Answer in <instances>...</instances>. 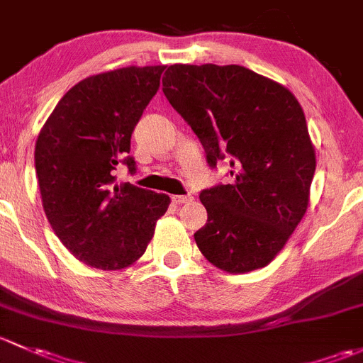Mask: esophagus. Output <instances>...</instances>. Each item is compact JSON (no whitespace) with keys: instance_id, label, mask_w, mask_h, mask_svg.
<instances>
[{"instance_id":"obj_1","label":"esophagus","mask_w":363,"mask_h":363,"mask_svg":"<svg viewBox=\"0 0 363 363\" xmlns=\"http://www.w3.org/2000/svg\"><path fill=\"white\" fill-rule=\"evenodd\" d=\"M171 201H173L174 204H183V203H189V201H192V196H173L171 197Z\"/></svg>"}]
</instances>
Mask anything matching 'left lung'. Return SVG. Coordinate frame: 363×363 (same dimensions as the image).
<instances>
[{"label":"left lung","mask_w":363,"mask_h":363,"mask_svg":"<svg viewBox=\"0 0 363 363\" xmlns=\"http://www.w3.org/2000/svg\"><path fill=\"white\" fill-rule=\"evenodd\" d=\"M162 92L199 138L209 167L227 159L233 182L201 192L197 248L222 271L265 267L309 204L316 169L304 111L278 82L245 66L173 65Z\"/></svg>","instance_id":"1"}]
</instances>
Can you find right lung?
<instances>
[{
	"instance_id": "obj_1",
	"label": "right lung",
	"mask_w": 363,
	"mask_h": 363,
	"mask_svg": "<svg viewBox=\"0 0 363 363\" xmlns=\"http://www.w3.org/2000/svg\"><path fill=\"white\" fill-rule=\"evenodd\" d=\"M166 66H127L92 74L71 87L36 140L35 167L42 204L55 236L80 262L118 271L140 259L167 211L166 194L130 183L113 171L136 162L130 134L159 91Z\"/></svg>"
}]
</instances>
